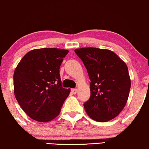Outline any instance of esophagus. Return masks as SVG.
I'll return each instance as SVG.
<instances>
[{"label": "esophagus", "instance_id": "34e87169", "mask_svg": "<svg viewBox=\"0 0 149 149\" xmlns=\"http://www.w3.org/2000/svg\"><path fill=\"white\" fill-rule=\"evenodd\" d=\"M71 91H72V93H73V94H76L77 93V90L76 89V88H72V90H71Z\"/></svg>", "mask_w": 149, "mask_h": 149}]
</instances>
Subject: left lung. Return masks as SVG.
<instances>
[{"instance_id":"8db88e82","label":"left lung","mask_w":149,"mask_h":149,"mask_svg":"<svg viewBox=\"0 0 149 149\" xmlns=\"http://www.w3.org/2000/svg\"><path fill=\"white\" fill-rule=\"evenodd\" d=\"M91 79V97L84 104L88 116L105 122L120 113L128 98L131 80L125 63L107 49H77Z\"/></svg>"}]
</instances>
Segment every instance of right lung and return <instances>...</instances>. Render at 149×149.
Wrapping results in <instances>:
<instances>
[{
  "label": "right lung",
  "mask_w": 149,
  "mask_h": 149,
  "mask_svg": "<svg viewBox=\"0 0 149 149\" xmlns=\"http://www.w3.org/2000/svg\"><path fill=\"white\" fill-rule=\"evenodd\" d=\"M69 51L33 49L17 65L14 94L24 111L33 120L47 122L58 116L70 89L62 87L59 68Z\"/></svg>",
  "instance_id": "1"
}]
</instances>
